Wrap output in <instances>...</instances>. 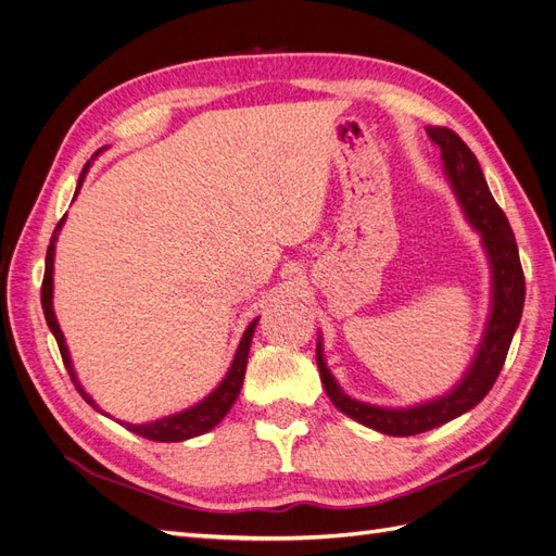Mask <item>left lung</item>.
Instances as JSON below:
<instances>
[{
    "instance_id": "left-lung-1",
    "label": "left lung",
    "mask_w": 556,
    "mask_h": 556,
    "mask_svg": "<svg viewBox=\"0 0 556 556\" xmlns=\"http://www.w3.org/2000/svg\"><path fill=\"white\" fill-rule=\"evenodd\" d=\"M427 134L441 148L443 172L454 197H457L466 223L480 233V243L484 248L492 274L490 315H486V325L476 348V355L470 359L462 380L443 396L415 403V406L406 408L376 406V403H366L345 394L339 380L329 371L325 362L323 336H319L315 350L317 368L333 406L355 419V422L387 435L422 433L476 408L490 394L501 374L513 336L519 327L521 308H525V274H521L515 233L506 213L501 211L490 188H486L476 155L447 127H427Z\"/></svg>"
}]
</instances>
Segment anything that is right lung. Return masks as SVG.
Here are the masks:
<instances>
[{"mask_svg": "<svg viewBox=\"0 0 556 556\" xmlns=\"http://www.w3.org/2000/svg\"><path fill=\"white\" fill-rule=\"evenodd\" d=\"M90 169V162L86 164V169L80 172V178H78V188H76V194L80 190L83 180H86V174ZM74 194V199H76ZM66 220V215L62 217V220L58 223L53 237H50V245H48V252H46V274H43V288H41V306H43V315H46V323H48V329L53 331L55 341L60 345V355H62V362L66 366V371H70L76 390L80 392V396L86 399L90 406L94 410H99V406L94 403V399L83 390V384L78 382V376L74 371V362H72V355H70V348H66V341H64V333L60 329V323L55 317V308H53V271H55V243H58V237H60V229ZM257 323L260 317L252 319V323L248 325V329L243 331L241 336V343L237 348V355H233L231 359V366L229 371L225 374V378L217 382L215 390L201 399L199 403H194V406L185 408L180 413H174V415H166V417H160V419H153V422H143V425H131V422H121L125 429H129L131 433H139L143 435V439L148 441H160V443H178V441H188V439H194V435H201L211 431L213 427H217L223 422V417L231 410L233 401L239 399V392L243 387V378H245V366H248V352H250V343H252V333H255L257 329Z\"/></svg>", "mask_w": 556, "mask_h": 556, "instance_id": "right-lung-1", "label": "right lung"}]
</instances>
